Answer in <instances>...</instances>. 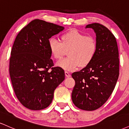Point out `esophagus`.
Masks as SVG:
<instances>
[{
  "mask_svg": "<svg viewBox=\"0 0 129 129\" xmlns=\"http://www.w3.org/2000/svg\"><path fill=\"white\" fill-rule=\"evenodd\" d=\"M65 75H66V76L67 77V78H69V77L71 76L69 72H67V71H66V72H65Z\"/></svg>",
  "mask_w": 129,
  "mask_h": 129,
  "instance_id": "1",
  "label": "esophagus"
}]
</instances>
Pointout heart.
I'll list each match as a JSON object with an SVG mask.
<instances>
[{
    "instance_id": "heart-1",
    "label": "heart",
    "mask_w": 129,
    "mask_h": 129,
    "mask_svg": "<svg viewBox=\"0 0 129 129\" xmlns=\"http://www.w3.org/2000/svg\"><path fill=\"white\" fill-rule=\"evenodd\" d=\"M61 41L51 38L48 41L50 52L56 59L60 60L68 51L69 57L60 60L57 66L67 71H74L85 67L92 61L96 54L98 44L93 36H86L76 29L65 33Z\"/></svg>"
}]
</instances>
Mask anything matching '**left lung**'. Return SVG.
Wrapping results in <instances>:
<instances>
[{"instance_id":"8db88e82","label":"left lung","mask_w":129,"mask_h":129,"mask_svg":"<svg viewBox=\"0 0 129 129\" xmlns=\"http://www.w3.org/2000/svg\"><path fill=\"white\" fill-rule=\"evenodd\" d=\"M96 36V54L88 66L72 73L75 85L72 101L80 109L96 110L107 101L119 76V52L116 40L107 28L98 23L87 25Z\"/></svg>"}]
</instances>
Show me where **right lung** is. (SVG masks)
<instances>
[{
    "mask_svg": "<svg viewBox=\"0 0 129 129\" xmlns=\"http://www.w3.org/2000/svg\"><path fill=\"white\" fill-rule=\"evenodd\" d=\"M64 27L35 19L16 36L10 57V78L20 103L33 110L51 103L56 88L65 79L63 70L50 59L49 39Z\"/></svg>",
    "mask_w": 129,
    "mask_h": 129,
    "instance_id": "right-lung-1",
    "label": "right lung"
}]
</instances>
